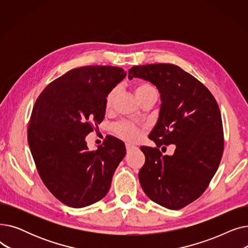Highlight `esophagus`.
Returning a JSON list of instances; mask_svg holds the SVG:
<instances>
[{"label": "esophagus", "instance_id": "esophagus-1", "mask_svg": "<svg viewBox=\"0 0 248 248\" xmlns=\"http://www.w3.org/2000/svg\"><path fill=\"white\" fill-rule=\"evenodd\" d=\"M125 148H126V151H127V152H131V151H133V150L137 149V147H136V146L131 145V144H126V145H125Z\"/></svg>", "mask_w": 248, "mask_h": 248}]
</instances>
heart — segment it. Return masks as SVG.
<instances>
[{
  "instance_id": "1",
  "label": "heart",
  "mask_w": 248,
  "mask_h": 248,
  "mask_svg": "<svg viewBox=\"0 0 248 248\" xmlns=\"http://www.w3.org/2000/svg\"><path fill=\"white\" fill-rule=\"evenodd\" d=\"M117 93H119V88L117 87H113L109 90V93H108V95L106 97V108L108 109H109L112 107L114 98H115ZM135 93H136V95H137L139 101L146 98V97H151V96L158 97L157 88H155L153 84L146 82V81L138 82L135 86ZM113 131L117 136L121 137L122 139H124L125 140H129V141H133V140H137L140 136L139 128L136 125H134L133 124L127 123V122L115 124L113 125Z\"/></svg>"
}]
</instances>
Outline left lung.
<instances>
[{
  "instance_id": "8db88e82",
  "label": "left lung",
  "mask_w": 248,
  "mask_h": 248,
  "mask_svg": "<svg viewBox=\"0 0 248 248\" xmlns=\"http://www.w3.org/2000/svg\"><path fill=\"white\" fill-rule=\"evenodd\" d=\"M134 77L157 86L162 100L158 122L149 136L157 147H140L146 157L139 173L140 186L152 201L179 210L204 193L222 158L219 107L209 89L177 65H137L128 70L129 79ZM172 143L174 155L164 156L159 147Z\"/></svg>"
}]
</instances>
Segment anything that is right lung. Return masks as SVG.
I'll list each match as a JSON object with an SVG mask.
<instances>
[{
    "mask_svg": "<svg viewBox=\"0 0 248 248\" xmlns=\"http://www.w3.org/2000/svg\"><path fill=\"white\" fill-rule=\"evenodd\" d=\"M121 67L83 66L52 81L38 96L28 124V142L39 176L63 204L82 208L108 194L125 155L114 137L89 151L85 137L104 119L106 97L125 77Z\"/></svg>",
    "mask_w": 248,
    "mask_h": 248,
    "instance_id": "obj_1",
    "label": "right lung"
}]
</instances>
